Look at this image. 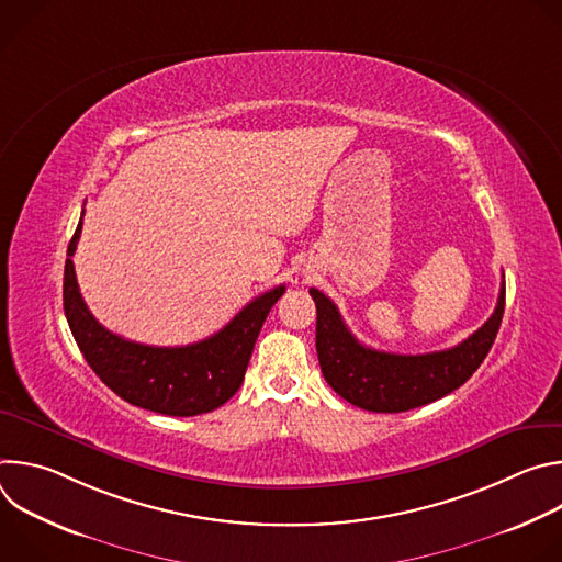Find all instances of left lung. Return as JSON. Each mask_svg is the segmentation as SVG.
<instances>
[{"label":"left lung","instance_id":"1","mask_svg":"<svg viewBox=\"0 0 562 562\" xmlns=\"http://www.w3.org/2000/svg\"><path fill=\"white\" fill-rule=\"evenodd\" d=\"M308 293L317 311L315 349L325 380L347 403L375 414L409 412L464 384L487 358L505 313L503 282L492 317L467 340L445 351L403 356L364 347L323 291Z\"/></svg>","mask_w":562,"mask_h":562}]
</instances>
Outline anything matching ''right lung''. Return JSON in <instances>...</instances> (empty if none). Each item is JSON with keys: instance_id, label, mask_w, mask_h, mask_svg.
Listing matches in <instances>:
<instances>
[{"instance_id": "add662e5", "label": "right lung", "mask_w": 562, "mask_h": 562, "mask_svg": "<svg viewBox=\"0 0 562 562\" xmlns=\"http://www.w3.org/2000/svg\"><path fill=\"white\" fill-rule=\"evenodd\" d=\"M85 217V213H82ZM79 220L66 251L64 313L70 334L100 380L126 403L165 416H200L222 407L245 380L258 334L284 284L258 295L231 323L202 342L148 347L104 329L79 293L72 254Z\"/></svg>"}]
</instances>
